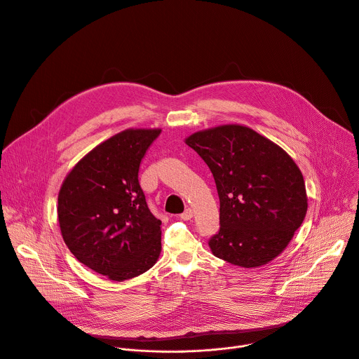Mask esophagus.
I'll use <instances>...</instances> for the list:
<instances>
[{"label": "esophagus", "instance_id": "34e87169", "mask_svg": "<svg viewBox=\"0 0 359 359\" xmlns=\"http://www.w3.org/2000/svg\"><path fill=\"white\" fill-rule=\"evenodd\" d=\"M194 217V212L191 209H187L182 215H181V219L182 220H191Z\"/></svg>", "mask_w": 359, "mask_h": 359}]
</instances>
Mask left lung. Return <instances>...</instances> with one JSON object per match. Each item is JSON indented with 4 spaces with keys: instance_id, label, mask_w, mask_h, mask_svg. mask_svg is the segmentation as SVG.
Here are the masks:
<instances>
[{
    "instance_id": "8db88e82",
    "label": "left lung",
    "mask_w": 359,
    "mask_h": 359,
    "mask_svg": "<svg viewBox=\"0 0 359 359\" xmlns=\"http://www.w3.org/2000/svg\"><path fill=\"white\" fill-rule=\"evenodd\" d=\"M210 168L220 199V230L209 246L241 267L278 256L301 227L308 198L294 160L276 143L242 125H222L185 139Z\"/></svg>"
}]
</instances>
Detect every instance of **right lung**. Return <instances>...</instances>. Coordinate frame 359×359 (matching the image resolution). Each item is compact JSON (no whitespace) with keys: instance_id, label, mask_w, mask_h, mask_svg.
Here are the masks:
<instances>
[{"instance_id":"add662e5","label":"right lung","mask_w":359,"mask_h":359,"mask_svg":"<svg viewBox=\"0 0 359 359\" xmlns=\"http://www.w3.org/2000/svg\"><path fill=\"white\" fill-rule=\"evenodd\" d=\"M161 129H126L89 151L58 194V222L74 256L123 281L147 271L161 250V222L147 208L137 172Z\"/></svg>"}]
</instances>
